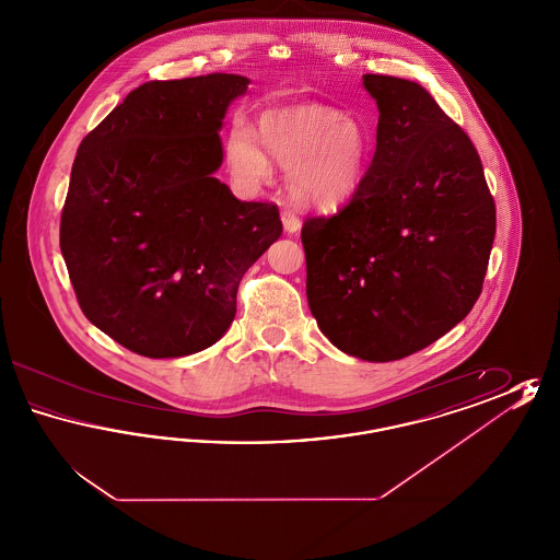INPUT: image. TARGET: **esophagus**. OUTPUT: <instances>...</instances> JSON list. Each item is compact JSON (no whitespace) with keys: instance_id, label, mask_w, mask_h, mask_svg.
I'll use <instances>...</instances> for the list:
<instances>
[{"instance_id":"obj_1","label":"esophagus","mask_w":560,"mask_h":560,"mask_svg":"<svg viewBox=\"0 0 560 560\" xmlns=\"http://www.w3.org/2000/svg\"><path fill=\"white\" fill-rule=\"evenodd\" d=\"M281 222H283V229H285V233H290V235H295L300 229H302V222H300V218L293 213V210L290 208H285L283 212H281Z\"/></svg>"}]
</instances>
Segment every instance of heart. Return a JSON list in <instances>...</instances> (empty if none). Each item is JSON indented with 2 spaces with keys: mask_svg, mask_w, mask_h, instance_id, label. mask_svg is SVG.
<instances>
[{
  "mask_svg": "<svg viewBox=\"0 0 560 560\" xmlns=\"http://www.w3.org/2000/svg\"><path fill=\"white\" fill-rule=\"evenodd\" d=\"M258 133L272 160L290 172L292 195L304 208L334 212L363 185L370 138L340 108L320 103L268 108L258 119ZM224 158L245 190L262 187L272 176V161L245 124L229 133Z\"/></svg>",
  "mask_w": 560,
  "mask_h": 560,
  "instance_id": "heart-1",
  "label": "heart"
}]
</instances>
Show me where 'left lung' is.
Listing matches in <instances>:
<instances>
[{"instance_id": "8db88e82", "label": "left lung", "mask_w": 560, "mask_h": 560, "mask_svg": "<svg viewBox=\"0 0 560 560\" xmlns=\"http://www.w3.org/2000/svg\"><path fill=\"white\" fill-rule=\"evenodd\" d=\"M380 117L359 192L302 226L306 298L350 357L413 354L464 319L482 290L495 203L466 132L416 81L363 75Z\"/></svg>"}]
</instances>
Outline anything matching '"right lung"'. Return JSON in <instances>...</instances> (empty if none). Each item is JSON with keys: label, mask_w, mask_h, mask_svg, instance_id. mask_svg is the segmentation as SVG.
<instances>
[{"label": "right lung", "mask_w": 560, "mask_h": 560, "mask_svg": "<svg viewBox=\"0 0 560 560\" xmlns=\"http://www.w3.org/2000/svg\"><path fill=\"white\" fill-rule=\"evenodd\" d=\"M249 80L147 81L81 140L60 252L83 315L136 354L176 359L215 345L237 288L283 226L213 174L220 130Z\"/></svg>", "instance_id": "1"}]
</instances>
